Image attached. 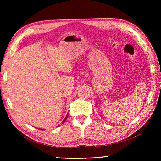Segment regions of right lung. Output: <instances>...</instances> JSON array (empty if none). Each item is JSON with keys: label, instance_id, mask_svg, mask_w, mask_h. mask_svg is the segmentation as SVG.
Wrapping results in <instances>:
<instances>
[{"label": "right lung", "instance_id": "1", "mask_svg": "<svg viewBox=\"0 0 161 161\" xmlns=\"http://www.w3.org/2000/svg\"><path fill=\"white\" fill-rule=\"evenodd\" d=\"M67 118H68V114H67V115L66 116V118H64V120H63L62 123L65 122V121H66V119H67ZM42 130H45V129H42Z\"/></svg>", "mask_w": 161, "mask_h": 161}]
</instances>
